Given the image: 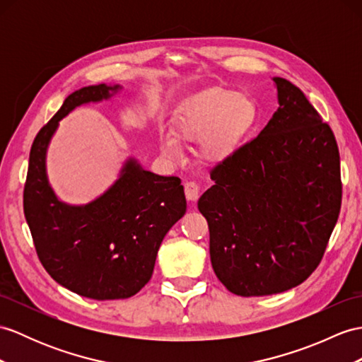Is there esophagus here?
Here are the masks:
<instances>
[{"label": "esophagus", "mask_w": 362, "mask_h": 362, "mask_svg": "<svg viewBox=\"0 0 362 362\" xmlns=\"http://www.w3.org/2000/svg\"><path fill=\"white\" fill-rule=\"evenodd\" d=\"M184 192H186V198L189 201H197L199 197V187L195 181H186L184 182Z\"/></svg>", "instance_id": "34e87169"}]
</instances>
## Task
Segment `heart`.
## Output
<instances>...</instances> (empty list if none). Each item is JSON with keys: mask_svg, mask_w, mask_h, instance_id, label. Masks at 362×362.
<instances>
[{"mask_svg": "<svg viewBox=\"0 0 362 362\" xmlns=\"http://www.w3.org/2000/svg\"><path fill=\"white\" fill-rule=\"evenodd\" d=\"M257 104L250 96L230 89H209L197 95L176 113L173 134L160 135L161 152L175 158L180 139L198 141L199 153L207 161H223L233 155L257 122Z\"/></svg>", "mask_w": 362, "mask_h": 362, "instance_id": "b5f03b06", "label": "heart"}]
</instances>
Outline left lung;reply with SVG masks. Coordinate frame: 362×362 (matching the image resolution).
Returning a JSON list of instances; mask_svg holds the SVG:
<instances>
[{
  "label": "left lung",
  "instance_id": "obj_1",
  "mask_svg": "<svg viewBox=\"0 0 362 362\" xmlns=\"http://www.w3.org/2000/svg\"><path fill=\"white\" fill-rule=\"evenodd\" d=\"M279 107L259 135L210 172L198 209L210 261L228 292L266 296L296 287L322 259L337 226L339 151L305 95L273 78Z\"/></svg>",
  "mask_w": 362,
  "mask_h": 362
}]
</instances>
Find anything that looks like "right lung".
I'll list each match as a JSON object with an SVG mask.
<instances>
[{"label": "right lung", "instance_id": "add662e5", "mask_svg": "<svg viewBox=\"0 0 362 362\" xmlns=\"http://www.w3.org/2000/svg\"><path fill=\"white\" fill-rule=\"evenodd\" d=\"M119 89L98 84L70 93L35 136L24 184V216L42 267L70 292L98 301L130 298L148 283L165 233L187 209L180 178L147 172L134 158L86 206L66 204L50 187L46 152L59 119Z\"/></svg>", "mask_w": 362, "mask_h": 362}]
</instances>
